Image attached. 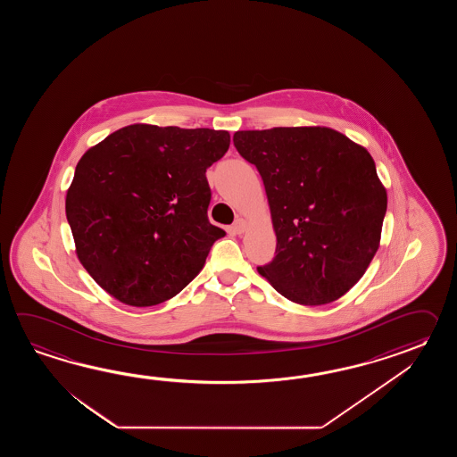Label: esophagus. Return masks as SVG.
Listing matches in <instances>:
<instances>
[{"mask_svg":"<svg viewBox=\"0 0 457 457\" xmlns=\"http://www.w3.org/2000/svg\"><path fill=\"white\" fill-rule=\"evenodd\" d=\"M233 230H235V233L242 235V233L246 230V220H245V219H237V220L233 222Z\"/></svg>","mask_w":457,"mask_h":457,"instance_id":"obj_1","label":"esophagus"}]
</instances>
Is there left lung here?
Masks as SVG:
<instances>
[{
  "label": "left lung",
  "mask_w": 457,
  "mask_h": 457,
  "mask_svg": "<svg viewBox=\"0 0 457 457\" xmlns=\"http://www.w3.org/2000/svg\"><path fill=\"white\" fill-rule=\"evenodd\" d=\"M233 145L262 175L278 238L258 272L295 303L340 299L378 252L387 211L370 152L328 127L238 130Z\"/></svg>",
  "instance_id": "8db88e82"
}]
</instances>
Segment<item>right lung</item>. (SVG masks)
Here are the masks:
<instances>
[{"mask_svg": "<svg viewBox=\"0 0 457 457\" xmlns=\"http://www.w3.org/2000/svg\"><path fill=\"white\" fill-rule=\"evenodd\" d=\"M227 130L134 124L78 162L67 220L79 262L117 301L150 307L175 297L225 232L209 222L207 168Z\"/></svg>", "mask_w": 457, "mask_h": 457, "instance_id": "1", "label": "right lung"}]
</instances>
